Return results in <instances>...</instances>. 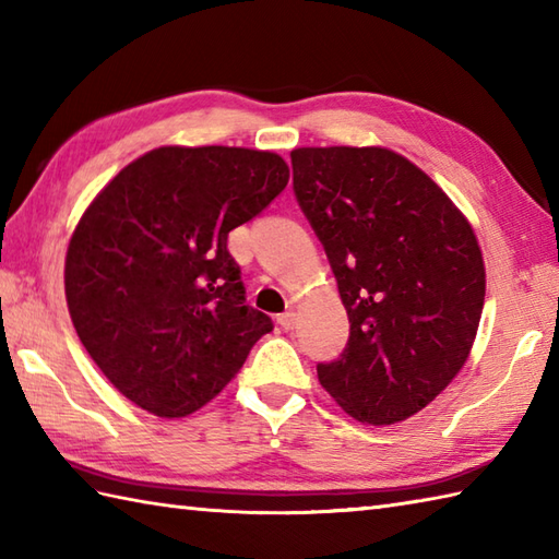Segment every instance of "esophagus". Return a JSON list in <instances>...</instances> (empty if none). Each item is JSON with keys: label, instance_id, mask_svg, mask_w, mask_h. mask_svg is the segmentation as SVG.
<instances>
[{"label": "esophagus", "instance_id": "esophagus-1", "mask_svg": "<svg viewBox=\"0 0 559 559\" xmlns=\"http://www.w3.org/2000/svg\"><path fill=\"white\" fill-rule=\"evenodd\" d=\"M278 324L286 331H290V329H295V324H298V317H295V312H283V314H278Z\"/></svg>", "mask_w": 559, "mask_h": 559}]
</instances>
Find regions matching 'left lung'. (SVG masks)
Instances as JSON below:
<instances>
[{"label":"left lung","mask_w":559,"mask_h":559,"mask_svg":"<svg viewBox=\"0 0 559 559\" xmlns=\"http://www.w3.org/2000/svg\"><path fill=\"white\" fill-rule=\"evenodd\" d=\"M290 160L350 322L341 358L317 365L319 382L355 420H406L442 394L476 341V233L442 187L389 148L307 146Z\"/></svg>","instance_id":"1"}]
</instances>
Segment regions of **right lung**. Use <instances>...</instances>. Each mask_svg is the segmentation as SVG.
<instances>
[{
    "mask_svg": "<svg viewBox=\"0 0 559 559\" xmlns=\"http://www.w3.org/2000/svg\"><path fill=\"white\" fill-rule=\"evenodd\" d=\"M278 153L160 146L83 211L64 261L67 307L112 386L158 418H185L240 372L271 317L245 302L228 233L288 185Z\"/></svg>",
    "mask_w": 559,
    "mask_h": 559,
    "instance_id": "1",
    "label": "right lung"
}]
</instances>
